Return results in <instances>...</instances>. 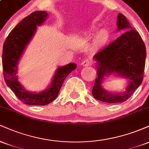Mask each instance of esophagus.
<instances>
[{
    "mask_svg": "<svg viewBox=\"0 0 149 149\" xmlns=\"http://www.w3.org/2000/svg\"><path fill=\"white\" fill-rule=\"evenodd\" d=\"M91 64H92V60L90 59H85L83 61V62H82V65L84 66H90Z\"/></svg>",
    "mask_w": 149,
    "mask_h": 149,
    "instance_id": "1",
    "label": "esophagus"
}]
</instances>
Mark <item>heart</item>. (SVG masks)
<instances>
[{
  "label": "heart",
  "instance_id": "b5f03b06",
  "mask_svg": "<svg viewBox=\"0 0 149 149\" xmlns=\"http://www.w3.org/2000/svg\"><path fill=\"white\" fill-rule=\"evenodd\" d=\"M108 37V32L107 31L103 30L100 32V34H99V39L101 40H104Z\"/></svg>",
  "mask_w": 149,
  "mask_h": 149
}]
</instances>
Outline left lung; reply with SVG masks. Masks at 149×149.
I'll use <instances>...</instances> for the list:
<instances>
[{
  "instance_id": "8db88e82",
  "label": "left lung",
  "mask_w": 149,
  "mask_h": 149,
  "mask_svg": "<svg viewBox=\"0 0 149 149\" xmlns=\"http://www.w3.org/2000/svg\"><path fill=\"white\" fill-rule=\"evenodd\" d=\"M117 26L118 31H127L98 51L94 56L97 61L98 77L92 88V95L97 100L109 104L125 102L133 95L142 82L146 62V46L139 32L132 29L125 17L119 13ZM117 72L129 80L126 91L122 94H111L101 87L103 76Z\"/></svg>"
}]
</instances>
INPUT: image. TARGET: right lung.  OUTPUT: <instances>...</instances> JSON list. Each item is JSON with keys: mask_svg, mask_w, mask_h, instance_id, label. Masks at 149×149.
Returning a JSON list of instances; mask_svg holds the SVG:
<instances>
[{"mask_svg": "<svg viewBox=\"0 0 149 149\" xmlns=\"http://www.w3.org/2000/svg\"><path fill=\"white\" fill-rule=\"evenodd\" d=\"M47 15L46 12L36 11L26 17L10 31L3 44L2 63L5 81L19 100L29 105L44 106L54 101L59 95L65 78L76 68V64L73 63L58 68L50 87L40 93L26 91L19 82L17 76L18 61L33 37L36 26L43 23Z\"/></svg>", "mask_w": 149, "mask_h": 149, "instance_id": "obj_1", "label": "right lung"}]
</instances>
